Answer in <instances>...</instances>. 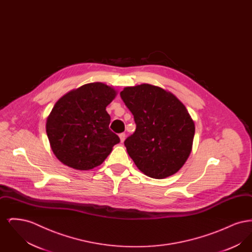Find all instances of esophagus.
Listing matches in <instances>:
<instances>
[{
  "mask_svg": "<svg viewBox=\"0 0 252 252\" xmlns=\"http://www.w3.org/2000/svg\"><path fill=\"white\" fill-rule=\"evenodd\" d=\"M119 138H120L121 143H124L125 139H126V134L125 133H121V134H119Z\"/></svg>",
  "mask_w": 252,
  "mask_h": 252,
  "instance_id": "34e87169",
  "label": "esophagus"
}]
</instances>
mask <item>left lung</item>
Returning <instances> with one entry per match:
<instances>
[{
	"instance_id": "8db88e82",
	"label": "left lung",
	"mask_w": 252,
	"mask_h": 252,
	"mask_svg": "<svg viewBox=\"0 0 252 252\" xmlns=\"http://www.w3.org/2000/svg\"><path fill=\"white\" fill-rule=\"evenodd\" d=\"M121 97L134 116L136 130L126 141L129 157L147 177L176 174L191 154L194 123L171 92L151 84L126 87Z\"/></svg>"
}]
</instances>
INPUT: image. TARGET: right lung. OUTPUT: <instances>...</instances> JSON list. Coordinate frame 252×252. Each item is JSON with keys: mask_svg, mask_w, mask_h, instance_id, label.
<instances>
[{"mask_svg": "<svg viewBox=\"0 0 252 252\" xmlns=\"http://www.w3.org/2000/svg\"><path fill=\"white\" fill-rule=\"evenodd\" d=\"M118 92L102 82L85 84L59 99L46 120L51 149L63 164L91 170L103 163L120 142L108 128L106 108Z\"/></svg>", "mask_w": 252, "mask_h": 252, "instance_id": "add662e5", "label": "right lung"}]
</instances>
